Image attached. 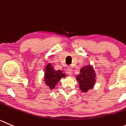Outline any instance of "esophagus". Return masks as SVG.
I'll return each instance as SVG.
<instances>
[{
  "label": "esophagus",
  "instance_id": "obj_1",
  "mask_svg": "<svg viewBox=\"0 0 126 126\" xmlns=\"http://www.w3.org/2000/svg\"><path fill=\"white\" fill-rule=\"evenodd\" d=\"M66 73L68 74L69 76H71V75H72V73H73L72 69H71L70 67H68L66 69Z\"/></svg>",
  "mask_w": 126,
  "mask_h": 126
}]
</instances>
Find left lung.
Returning a JSON list of instances; mask_svg holds the SVG:
<instances>
[{
  "label": "left lung",
  "instance_id": "8db88e82",
  "mask_svg": "<svg viewBox=\"0 0 126 126\" xmlns=\"http://www.w3.org/2000/svg\"><path fill=\"white\" fill-rule=\"evenodd\" d=\"M95 73L91 66L83 67L80 70L79 75L76 77L79 82V88L83 93L93 87L95 82Z\"/></svg>",
  "mask_w": 126,
  "mask_h": 126
}]
</instances>
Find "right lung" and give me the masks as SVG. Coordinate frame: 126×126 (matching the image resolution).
<instances>
[{
  "label": "right lung",
  "instance_id": "1",
  "mask_svg": "<svg viewBox=\"0 0 126 126\" xmlns=\"http://www.w3.org/2000/svg\"><path fill=\"white\" fill-rule=\"evenodd\" d=\"M45 81L48 86L50 87L51 90L55 88V85L62 78L64 77L65 75L63 73V71L60 70H55L51 64H48L45 68Z\"/></svg>",
  "mask_w": 126,
  "mask_h": 126
}]
</instances>
